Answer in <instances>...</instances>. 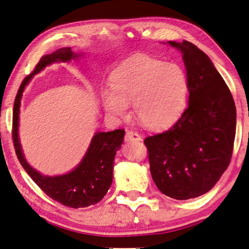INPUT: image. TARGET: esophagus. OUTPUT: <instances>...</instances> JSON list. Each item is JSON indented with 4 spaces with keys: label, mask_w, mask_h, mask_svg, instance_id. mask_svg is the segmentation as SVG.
I'll list each match as a JSON object with an SVG mask.
<instances>
[{
    "label": "esophagus",
    "mask_w": 249,
    "mask_h": 249,
    "mask_svg": "<svg viewBox=\"0 0 249 249\" xmlns=\"http://www.w3.org/2000/svg\"><path fill=\"white\" fill-rule=\"evenodd\" d=\"M141 137L139 135V133L133 131H127L126 134H125V141L130 142V141H140Z\"/></svg>",
    "instance_id": "1"
}]
</instances>
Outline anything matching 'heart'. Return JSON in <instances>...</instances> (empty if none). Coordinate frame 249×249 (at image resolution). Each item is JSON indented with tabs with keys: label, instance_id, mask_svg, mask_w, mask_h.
<instances>
[{
	"label": "heart",
	"instance_id": "obj_1",
	"mask_svg": "<svg viewBox=\"0 0 249 249\" xmlns=\"http://www.w3.org/2000/svg\"><path fill=\"white\" fill-rule=\"evenodd\" d=\"M110 90L102 92L109 114L125 118L133 104L135 117L152 130L171 126L180 116L188 94V77L177 64L137 54L112 71Z\"/></svg>",
	"mask_w": 249,
	"mask_h": 249
}]
</instances>
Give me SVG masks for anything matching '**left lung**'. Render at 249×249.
I'll use <instances>...</instances> for the list:
<instances>
[{"instance_id": "1", "label": "left lung", "mask_w": 249, "mask_h": 249, "mask_svg": "<svg viewBox=\"0 0 249 249\" xmlns=\"http://www.w3.org/2000/svg\"><path fill=\"white\" fill-rule=\"evenodd\" d=\"M167 43L182 53L188 107L170 130L145 138L144 144L159 191L185 200L210 191L228 168L237 114L232 94L206 53L188 41Z\"/></svg>"}]
</instances>
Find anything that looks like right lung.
I'll list each match as a JSON object with an SVG mask.
<instances>
[{"label":"right lung","mask_w":249,"mask_h":249,"mask_svg":"<svg viewBox=\"0 0 249 249\" xmlns=\"http://www.w3.org/2000/svg\"><path fill=\"white\" fill-rule=\"evenodd\" d=\"M81 57H83V53L72 52L71 48H61L51 54L42 57L34 71L22 81L13 106L12 138L19 161L33 181L50 198L71 208H83L95 205L107 194L112 182L116 152L122 147L125 131L95 132L84 157L77 166L66 174L49 177L39 173L26 160L19 140V114L22 93L34 75L54 62H69L77 60Z\"/></svg>","instance_id":"1"}]
</instances>
